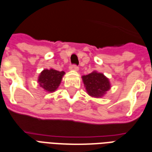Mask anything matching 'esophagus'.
Returning <instances> with one entry per match:
<instances>
[{"mask_svg": "<svg viewBox=\"0 0 152 152\" xmlns=\"http://www.w3.org/2000/svg\"><path fill=\"white\" fill-rule=\"evenodd\" d=\"M69 69H70V70H73V71H77L78 69H79V67H78V66L76 64H72L70 67H69Z\"/></svg>", "mask_w": 152, "mask_h": 152, "instance_id": "esophagus-1", "label": "esophagus"}]
</instances>
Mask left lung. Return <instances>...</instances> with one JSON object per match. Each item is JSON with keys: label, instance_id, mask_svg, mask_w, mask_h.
Returning a JSON list of instances; mask_svg holds the SVG:
<instances>
[{"label": "left lung", "instance_id": "8db88e82", "mask_svg": "<svg viewBox=\"0 0 152 152\" xmlns=\"http://www.w3.org/2000/svg\"><path fill=\"white\" fill-rule=\"evenodd\" d=\"M88 95L93 97H101L110 88V84L102 73L96 72L82 76Z\"/></svg>", "mask_w": 152, "mask_h": 152}]
</instances>
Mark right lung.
Masks as SVG:
<instances>
[{"label": "right lung", "instance_id": "add662e5", "mask_svg": "<svg viewBox=\"0 0 152 152\" xmlns=\"http://www.w3.org/2000/svg\"><path fill=\"white\" fill-rule=\"evenodd\" d=\"M64 75V71L59 72L54 69H45L39 77V85L47 92H54L59 87Z\"/></svg>", "mask_w": 152, "mask_h": 152}]
</instances>
